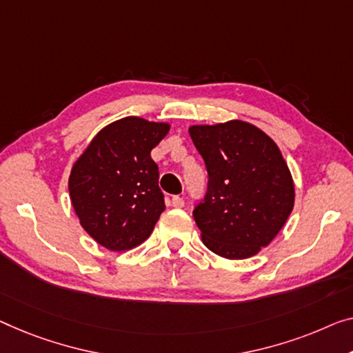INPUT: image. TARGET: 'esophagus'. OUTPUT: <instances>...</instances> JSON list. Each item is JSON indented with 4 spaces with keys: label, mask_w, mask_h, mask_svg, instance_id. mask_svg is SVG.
Masks as SVG:
<instances>
[{
    "label": "esophagus",
    "mask_w": 353,
    "mask_h": 353,
    "mask_svg": "<svg viewBox=\"0 0 353 353\" xmlns=\"http://www.w3.org/2000/svg\"><path fill=\"white\" fill-rule=\"evenodd\" d=\"M171 204L172 208H183V199L181 196H172Z\"/></svg>",
    "instance_id": "34e87169"
}]
</instances>
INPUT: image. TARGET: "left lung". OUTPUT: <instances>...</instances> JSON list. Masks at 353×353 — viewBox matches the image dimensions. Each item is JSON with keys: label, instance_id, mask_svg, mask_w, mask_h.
Returning a JSON list of instances; mask_svg holds the SVG:
<instances>
[{"label": "left lung", "instance_id": "1", "mask_svg": "<svg viewBox=\"0 0 353 353\" xmlns=\"http://www.w3.org/2000/svg\"><path fill=\"white\" fill-rule=\"evenodd\" d=\"M209 176L193 210L204 245L228 260L254 256L276 238L294 204V185L277 144L243 120L188 128Z\"/></svg>", "mask_w": 353, "mask_h": 353}]
</instances>
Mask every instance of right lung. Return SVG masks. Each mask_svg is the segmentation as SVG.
Masks as SVG:
<instances>
[{"label": "right lung", "instance_id": "1", "mask_svg": "<svg viewBox=\"0 0 353 353\" xmlns=\"http://www.w3.org/2000/svg\"><path fill=\"white\" fill-rule=\"evenodd\" d=\"M170 123L123 117L99 131L72 166L68 188L82 228L112 252L149 238L165 210L150 152Z\"/></svg>", "mask_w": 353, "mask_h": 353}]
</instances>
